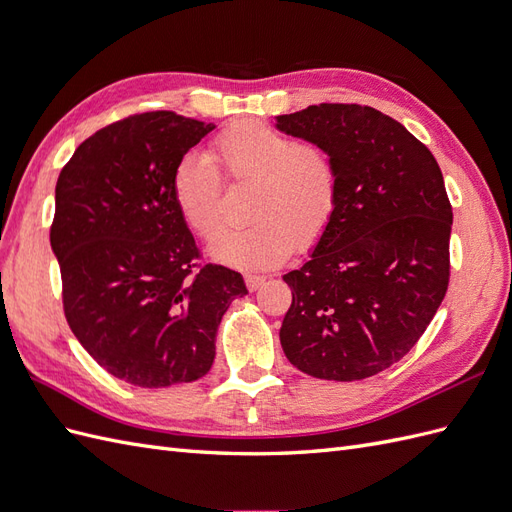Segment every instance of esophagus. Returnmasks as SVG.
Wrapping results in <instances>:
<instances>
[{"label": "esophagus", "instance_id": "34e87169", "mask_svg": "<svg viewBox=\"0 0 512 512\" xmlns=\"http://www.w3.org/2000/svg\"><path fill=\"white\" fill-rule=\"evenodd\" d=\"M265 282H267L265 275H256V273H247L245 275V284H247V288H250L252 292L265 286Z\"/></svg>", "mask_w": 512, "mask_h": 512}]
</instances>
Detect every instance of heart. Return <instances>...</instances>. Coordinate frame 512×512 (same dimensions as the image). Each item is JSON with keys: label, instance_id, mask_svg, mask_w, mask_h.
Listing matches in <instances>:
<instances>
[{"label": "heart", "instance_id": "b5f03b06", "mask_svg": "<svg viewBox=\"0 0 512 512\" xmlns=\"http://www.w3.org/2000/svg\"><path fill=\"white\" fill-rule=\"evenodd\" d=\"M254 183L250 224L226 230L209 245V256L235 269H265L286 260L294 245L309 247L327 230L339 194L337 168L327 151L269 128L237 121L203 153H185L173 168L170 192L183 222L211 239L222 226V179Z\"/></svg>", "mask_w": 512, "mask_h": 512}]
</instances>
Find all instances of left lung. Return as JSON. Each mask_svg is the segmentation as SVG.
Listing matches in <instances>:
<instances>
[{"label": "left lung", "mask_w": 512, "mask_h": 512, "mask_svg": "<svg viewBox=\"0 0 512 512\" xmlns=\"http://www.w3.org/2000/svg\"><path fill=\"white\" fill-rule=\"evenodd\" d=\"M275 128L322 147L339 177L327 230L305 265L284 275L286 359L320 380L376 376L412 350L448 288L453 209L442 170L371 106H307L275 117Z\"/></svg>", "instance_id": "obj_1"}]
</instances>
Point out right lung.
<instances>
[{"mask_svg":"<svg viewBox=\"0 0 512 512\" xmlns=\"http://www.w3.org/2000/svg\"><path fill=\"white\" fill-rule=\"evenodd\" d=\"M213 128L132 115L83 141L57 179L51 247L66 320L108 374L143 389L203 378L222 316L247 294L241 273L196 265L170 192L177 160Z\"/></svg>","mask_w":512,"mask_h":512,"instance_id":"obj_1","label":"right lung"}]
</instances>
